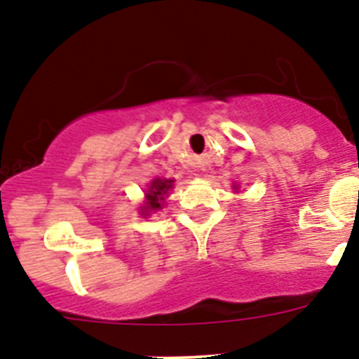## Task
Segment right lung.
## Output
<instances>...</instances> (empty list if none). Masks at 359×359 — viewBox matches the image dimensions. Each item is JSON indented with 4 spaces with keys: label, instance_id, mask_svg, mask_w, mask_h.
<instances>
[{
    "label": "right lung",
    "instance_id": "1",
    "mask_svg": "<svg viewBox=\"0 0 359 359\" xmlns=\"http://www.w3.org/2000/svg\"><path fill=\"white\" fill-rule=\"evenodd\" d=\"M171 182H173V180H161V179L153 180L151 186H149V191L146 194V198H147L146 210H158V208H161V203L164 201V195L170 191Z\"/></svg>",
    "mask_w": 359,
    "mask_h": 359
}]
</instances>
